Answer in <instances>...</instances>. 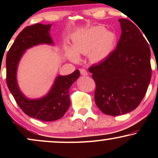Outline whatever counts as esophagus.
<instances>
[{"mask_svg":"<svg viewBox=\"0 0 158 158\" xmlns=\"http://www.w3.org/2000/svg\"><path fill=\"white\" fill-rule=\"evenodd\" d=\"M80 73L82 76H87L88 75V72L85 69H80Z\"/></svg>","mask_w":158,"mask_h":158,"instance_id":"1","label":"esophagus"}]
</instances>
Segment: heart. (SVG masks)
<instances>
[{
    "label": "heart",
    "instance_id": "b5f03b06",
    "mask_svg": "<svg viewBox=\"0 0 158 158\" xmlns=\"http://www.w3.org/2000/svg\"><path fill=\"white\" fill-rule=\"evenodd\" d=\"M114 35L102 26H96L77 33L73 38V48L66 49L67 56L73 61L79 60L78 54L90 53L91 60L98 61L106 57L112 48Z\"/></svg>",
    "mask_w": 158,
    "mask_h": 158
}]
</instances>
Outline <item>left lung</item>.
<instances>
[{"mask_svg":"<svg viewBox=\"0 0 158 158\" xmlns=\"http://www.w3.org/2000/svg\"><path fill=\"white\" fill-rule=\"evenodd\" d=\"M119 21L122 34L117 48L88 69L96 83V104L110 116L135 110L146 95L152 77L148 42L131 21Z\"/></svg>","mask_w":158,"mask_h":158,"instance_id":"1","label":"left lung"}]
</instances>
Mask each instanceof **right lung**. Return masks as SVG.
<instances>
[{
  "instance_id": "obj_1",
  "label": "right lung",
  "mask_w": 158,
  "mask_h": 158,
  "mask_svg": "<svg viewBox=\"0 0 158 158\" xmlns=\"http://www.w3.org/2000/svg\"><path fill=\"white\" fill-rule=\"evenodd\" d=\"M51 24L35 23L19 34L6 55V84L16 102L27 115L41 121H55L61 118L70 107L69 90L79 77L76 70L68 76H58L49 93L41 99H30L20 90L16 79L21 56L27 49L41 44H53L50 35Z\"/></svg>"
}]
</instances>
